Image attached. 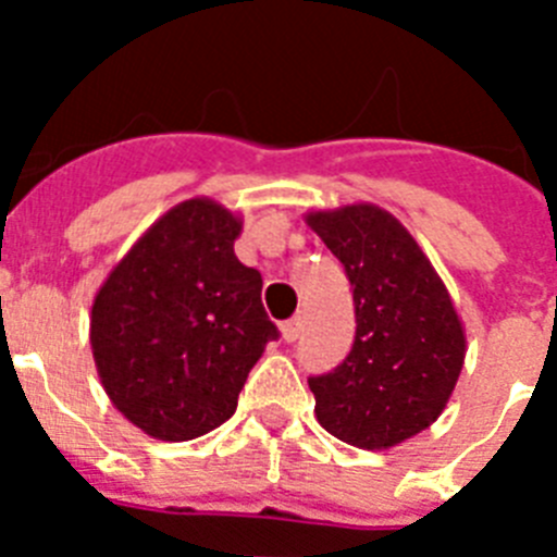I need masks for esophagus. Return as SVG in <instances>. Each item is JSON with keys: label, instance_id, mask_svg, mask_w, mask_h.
<instances>
[{"label": "esophagus", "instance_id": "1", "mask_svg": "<svg viewBox=\"0 0 557 557\" xmlns=\"http://www.w3.org/2000/svg\"><path fill=\"white\" fill-rule=\"evenodd\" d=\"M282 337L284 343H295V339L301 337V318H293V321L282 323Z\"/></svg>", "mask_w": 557, "mask_h": 557}]
</instances>
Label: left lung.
Masks as SVG:
<instances>
[{
	"mask_svg": "<svg viewBox=\"0 0 557 557\" xmlns=\"http://www.w3.org/2000/svg\"><path fill=\"white\" fill-rule=\"evenodd\" d=\"M307 223L346 268L357 334L348 357L309 376L314 416L359 449H391L444 412L466 334L441 275L410 231L373 203L309 211Z\"/></svg>",
	"mask_w": 557,
	"mask_h": 557,
	"instance_id": "1",
	"label": "left lung"
}]
</instances>
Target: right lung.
Here are the masks:
<instances>
[{
	"mask_svg": "<svg viewBox=\"0 0 557 557\" xmlns=\"http://www.w3.org/2000/svg\"><path fill=\"white\" fill-rule=\"evenodd\" d=\"M243 220L209 198L170 209L125 253L91 307V351L113 407L159 441L225 424L278 329L262 273L234 253Z\"/></svg>",
	"mask_w": 557,
	"mask_h": 557,
	"instance_id": "right-lung-1",
	"label": "right lung"
}]
</instances>
